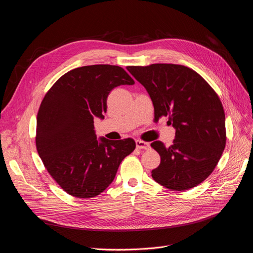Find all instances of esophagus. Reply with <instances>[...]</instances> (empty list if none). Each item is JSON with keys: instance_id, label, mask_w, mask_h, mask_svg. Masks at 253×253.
Masks as SVG:
<instances>
[{"instance_id": "obj_1", "label": "esophagus", "mask_w": 253, "mask_h": 253, "mask_svg": "<svg viewBox=\"0 0 253 253\" xmlns=\"http://www.w3.org/2000/svg\"><path fill=\"white\" fill-rule=\"evenodd\" d=\"M136 146L138 149H149L150 148V144L147 143V142H144V141H141V140H136Z\"/></svg>"}]
</instances>
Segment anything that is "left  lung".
<instances>
[{"instance_id": "8db88e82", "label": "left lung", "mask_w": 253, "mask_h": 253, "mask_svg": "<svg viewBox=\"0 0 253 253\" xmlns=\"http://www.w3.org/2000/svg\"><path fill=\"white\" fill-rule=\"evenodd\" d=\"M126 69L149 94L155 120L169 115L175 129L171 146L151 143L161 159L152 170L154 181L173 191L196 187L213 171L226 146L225 111L218 96L196 71L183 65Z\"/></svg>"}]
</instances>
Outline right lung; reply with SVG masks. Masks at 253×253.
I'll return each instance as SVG.
<instances>
[{"instance_id": "1", "label": "right lung", "mask_w": 253, "mask_h": 253, "mask_svg": "<svg viewBox=\"0 0 253 253\" xmlns=\"http://www.w3.org/2000/svg\"><path fill=\"white\" fill-rule=\"evenodd\" d=\"M127 72L98 64L72 69L42 99L36 144L44 168L69 195L91 198L114 180L118 167L136 148L132 139L97 140L94 118H104L107 97L121 84H133Z\"/></svg>"}]
</instances>
